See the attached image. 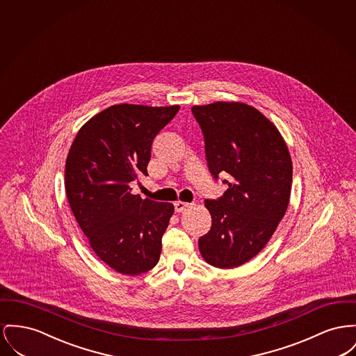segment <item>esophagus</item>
<instances>
[{
    "label": "esophagus",
    "mask_w": 356,
    "mask_h": 356,
    "mask_svg": "<svg viewBox=\"0 0 356 356\" xmlns=\"http://www.w3.org/2000/svg\"><path fill=\"white\" fill-rule=\"evenodd\" d=\"M189 206H191V203H187V202H176L175 203V211L176 212H183V211H186V209H188Z\"/></svg>",
    "instance_id": "34e87169"
}]
</instances>
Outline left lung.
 Here are the masks:
<instances>
[{"mask_svg": "<svg viewBox=\"0 0 356 356\" xmlns=\"http://www.w3.org/2000/svg\"><path fill=\"white\" fill-rule=\"evenodd\" d=\"M213 179L230 175L229 188L206 200L212 218L199 250L209 265L241 266L272 238L284 218L292 188V159L278 129L257 108L241 102L193 106Z\"/></svg>", "mask_w": 356, "mask_h": 356, "instance_id": "left-lung-1", "label": "left lung"}]
</instances>
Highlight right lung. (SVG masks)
Returning <instances> with one entry per match:
<instances>
[{"label":"right lung","instance_id":"1","mask_svg":"<svg viewBox=\"0 0 356 356\" xmlns=\"http://www.w3.org/2000/svg\"><path fill=\"white\" fill-rule=\"evenodd\" d=\"M180 106H110L78 131L65 161V193L94 252L115 272L138 275L156 266L172 203L133 195L147 175L150 147Z\"/></svg>","mask_w":356,"mask_h":356}]
</instances>
